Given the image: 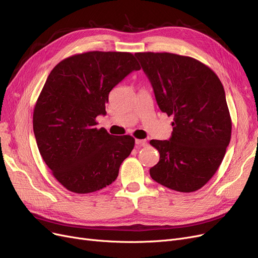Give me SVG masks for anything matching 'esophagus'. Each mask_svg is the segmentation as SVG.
I'll return each instance as SVG.
<instances>
[{"instance_id":"1","label":"esophagus","mask_w":258,"mask_h":258,"mask_svg":"<svg viewBox=\"0 0 258 258\" xmlns=\"http://www.w3.org/2000/svg\"><path fill=\"white\" fill-rule=\"evenodd\" d=\"M135 143L137 145H140V147H147V145H148L147 140H143V139H136Z\"/></svg>"}]
</instances>
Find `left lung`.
<instances>
[{"instance_id":"8db88e82","label":"left lung","mask_w":258,"mask_h":258,"mask_svg":"<svg viewBox=\"0 0 258 258\" xmlns=\"http://www.w3.org/2000/svg\"><path fill=\"white\" fill-rule=\"evenodd\" d=\"M157 104L173 116L170 140H151L159 162L150 175L174 191L191 193L218 170L231 140L232 121L217 75L200 61L171 52H136Z\"/></svg>"}]
</instances>
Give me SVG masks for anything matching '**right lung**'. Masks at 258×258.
Masks as SVG:
<instances>
[{
  "instance_id": "1",
  "label": "right lung",
  "mask_w": 258,
  "mask_h": 258,
  "mask_svg": "<svg viewBox=\"0 0 258 258\" xmlns=\"http://www.w3.org/2000/svg\"><path fill=\"white\" fill-rule=\"evenodd\" d=\"M141 69L131 52L88 51L53 67L33 109V133L54 178L77 194L96 192L116 180L135 145L130 135L97 128L108 94Z\"/></svg>"
}]
</instances>
